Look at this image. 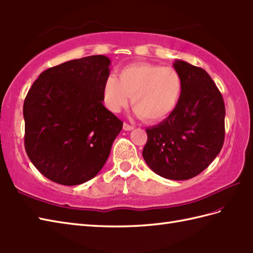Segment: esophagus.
I'll use <instances>...</instances> for the list:
<instances>
[{
    "instance_id": "obj_1",
    "label": "esophagus",
    "mask_w": 253,
    "mask_h": 253,
    "mask_svg": "<svg viewBox=\"0 0 253 253\" xmlns=\"http://www.w3.org/2000/svg\"><path fill=\"white\" fill-rule=\"evenodd\" d=\"M134 128V126H130V125H127V123H123V130L125 131H132Z\"/></svg>"
}]
</instances>
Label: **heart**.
<instances>
[{
  "instance_id": "1",
  "label": "heart",
  "mask_w": 253,
  "mask_h": 253,
  "mask_svg": "<svg viewBox=\"0 0 253 253\" xmlns=\"http://www.w3.org/2000/svg\"><path fill=\"white\" fill-rule=\"evenodd\" d=\"M183 94V79L172 67L151 63L126 66L103 86L105 105L112 112L126 108L132 97L134 112L148 123L166 120L175 110Z\"/></svg>"
}]
</instances>
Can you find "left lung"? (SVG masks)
I'll use <instances>...</instances> for the list:
<instances>
[{"label":"left lung","mask_w":253,"mask_h":253,"mask_svg":"<svg viewBox=\"0 0 253 253\" xmlns=\"http://www.w3.org/2000/svg\"><path fill=\"white\" fill-rule=\"evenodd\" d=\"M173 67L183 79L181 100L166 120L146 128L143 157L156 174L183 181L198 175L220 154L225 105L206 70L179 59Z\"/></svg>","instance_id":"left-lung-1"}]
</instances>
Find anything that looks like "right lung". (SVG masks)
<instances>
[{"mask_svg":"<svg viewBox=\"0 0 253 253\" xmlns=\"http://www.w3.org/2000/svg\"><path fill=\"white\" fill-rule=\"evenodd\" d=\"M110 59L93 55L43 71L24 103L25 148L44 176L61 185L93 178L123 122L103 105Z\"/></svg>","mask_w":253,"mask_h":253,"instance_id":"1","label":"right lung"}]
</instances>
